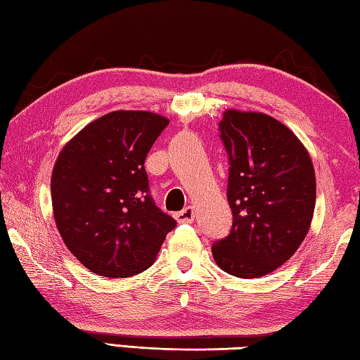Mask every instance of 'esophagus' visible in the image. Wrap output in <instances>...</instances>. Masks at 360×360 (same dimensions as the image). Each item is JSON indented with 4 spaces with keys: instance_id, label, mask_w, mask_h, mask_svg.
I'll use <instances>...</instances> for the list:
<instances>
[{
    "instance_id": "obj_1",
    "label": "esophagus",
    "mask_w": 360,
    "mask_h": 360,
    "mask_svg": "<svg viewBox=\"0 0 360 360\" xmlns=\"http://www.w3.org/2000/svg\"><path fill=\"white\" fill-rule=\"evenodd\" d=\"M175 218H177L179 222H189L194 219V208L191 205H188L181 210V212H179L177 214H175Z\"/></svg>"
}]
</instances>
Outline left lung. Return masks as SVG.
<instances>
[{
    "instance_id": "8db88e82",
    "label": "left lung",
    "mask_w": 360,
    "mask_h": 360,
    "mask_svg": "<svg viewBox=\"0 0 360 360\" xmlns=\"http://www.w3.org/2000/svg\"><path fill=\"white\" fill-rule=\"evenodd\" d=\"M219 131L230 161L233 222L212 252L226 273L257 279L285 263L309 233L316 199L314 165L296 134L268 114L227 110Z\"/></svg>"
}]
</instances>
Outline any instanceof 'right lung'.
<instances>
[{
  "label": "right lung",
  "instance_id": "1",
  "mask_svg": "<svg viewBox=\"0 0 360 360\" xmlns=\"http://www.w3.org/2000/svg\"><path fill=\"white\" fill-rule=\"evenodd\" d=\"M167 124L148 111L108 112L75 134L54 162L56 227L94 274L124 279L146 271L177 224L155 205L144 167Z\"/></svg>",
  "mask_w": 360,
  "mask_h": 360
}]
</instances>
